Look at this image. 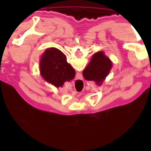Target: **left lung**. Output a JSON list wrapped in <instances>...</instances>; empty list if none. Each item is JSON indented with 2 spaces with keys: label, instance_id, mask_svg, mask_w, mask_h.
<instances>
[{
  "label": "left lung",
  "instance_id": "left-lung-1",
  "mask_svg": "<svg viewBox=\"0 0 151 151\" xmlns=\"http://www.w3.org/2000/svg\"><path fill=\"white\" fill-rule=\"evenodd\" d=\"M113 66L112 61L104 51L97 52L83 70V77L88 81H93L97 85H101Z\"/></svg>",
  "mask_w": 151,
  "mask_h": 151
}]
</instances>
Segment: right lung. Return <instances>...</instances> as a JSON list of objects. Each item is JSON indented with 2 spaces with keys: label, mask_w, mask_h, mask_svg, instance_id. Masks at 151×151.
I'll return each mask as SVG.
<instances>
[{
  "label": "right lung",
  "mask_w": 151,
  "mask_h": 151,
  "mask_svg": "<svg viewBox=\"0 0 151 151\" xmlns=\"http://www.w3.org/2000/svg\"><path fill=\"white\" fill-rule=\"evenodd\" d=\"M39 68L42 78L57 88L62 87L64 82L71 81L76 76L66 55L56 47L46 49L41 57Z\"/></svg>",
  "instance_id": "right-lung-1"
}]
</instances>
